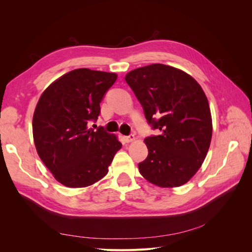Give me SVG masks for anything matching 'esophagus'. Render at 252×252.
<instances>
[{
	"instance_id": "esophagus-1",
	"label": "esophagus",
	"mask_w": 252,
	"mask_h": 252,
	"mask_svg": "<svg viewBox=\"0 0 252 252\" xmlns=\"http://www.w3.org/2000/svg\"><path fill=\"white\" fill-rule=\"evenodd\" d=\"M124 139H125V141L127 143H130V142H133L135 140V136L133 134H130V135H128V136H124Z\"/></svg>"
}]
</instances>
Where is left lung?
Wrapping results in <instances>:
<instances>
[{
	"instance_id": "8db88e82",
	"label": "left lung",
	"mask_w": 252,
	"mask_h": 252,
	"mask_svg": "<svg viewBox=\"0 0 252 252\" xmlns=\"http://www.w3.org/2000/svg\"><path fill=\"white\" fill-rule=\"evenodd\" d=\"M125 81L161 134L144 140L148 157L139 170L162 188L186 184L200 169L212 136L209 103L201 85L185 71L151 64L129 71Z\"/></svg>"
}]
</instances>
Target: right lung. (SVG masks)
Returning <instances> with one entry per match:
<instances>
[{
  "label": "right lung",
  "mask_w": 252,
  "mask_h": 252,
  "mask_svg": "<svg viewBox=\"0 0 252 252\" xmlns=\"http://www.w3.org/2000/svg\"><path fill=\"white\" fill-rule=\"evenodd\" d=\"M117 78V73L88 68L71 70L52 82L35 106L32 133L36 152L66 187H87L103 179L122 147L116 134L88 128Z\"/></svg>",
  "instance_id": "add662e5"
}]
</instances>
